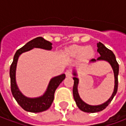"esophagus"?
I'll list each match as a JSON object with an SVG mask.
<instances>
[{
	"instance_id": "obj_1",
	"label": "esophagus",
	"mask_w": 126,
	"mask_h": 126,
	"mask_svg": "<svg viewBox=\"0 0 126 126\" xmlns=\"http://www.w3.org/2000/svg\"><path fill=\"white\" fill-rule=\"evenodd\" d=\"M65 74H66V76L67 77H71L72 76V71L70 70H66V72H65Z\"/></svg>"
}]
</instances>
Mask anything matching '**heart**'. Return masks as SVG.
Segmentation results:
<instances>
[{
  "label": "heart",
  "instance_id": "b5f03b06",
  "mask_svg": "<svg viewBox=\"0 0 126 126\" xmlns=\"http://www.w3.org/2000/svg\"><path fill=\"white\" fill-rule=\"evenodd\" d=\"M70 54L73 56H79L81 54L82 58H87L93 54V50L89 47L80 46H72L69 49Z\"/></svg>",
  "mask_w": 126,
  "mask_h": 126
}]
</instances>
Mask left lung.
<instances>
[{
    "mask_svg": "<svg viewBox=\"0 0 126 126\" xmlns=\"http://www.w3.org/2000/svg\"><path fill=\"white\" fill-rule=\"evenodd\" d=\"M97 52H99L100 56L97 60L92 59L91 62H96L97 60H105L107 61L111 66L113 73H114L115 77V86L113 94L109 99L107 101L105 102L104 103L99 105H90L84 103L82 101L79 96V92H78V84H79V79L77 77V72L74 71L73 74L74 77H73L74 79V86H73V97H74V101L76 102V104L79 108L80 110L84 112H87V113H96V112L101 111L102 110L106 108V107L108 106L112 99H113L114 96L116 94L117 91V87H118V74H119V64L117 63L115 56L111 50H110L106 47L103 44L99 42L97 43Z\"/></svg>",
    "mask_w": 126,
    "mask_h": 126,
    "instance_id": "8db88e82",
    "label": "left lung"
}]
</instances>
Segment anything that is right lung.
Instances as JSON below:
<instances>
[{
    "mask_svg": "<svg viewBox=\"0 0 126 126\" xmlns=\"http://www.w3.org/2000/svg\"><path fill=\"white\" fill-rule=\"evenodd\" d=\"M51 42L44 39L42 37H38L27 43L24 46L16 52L13 58V61L10 67L11 89L13 96L18 104L27 111L39 113L46 111L51 106L54 99V93L60 84L66 77L65 74L55 77L50 80L46 91L42 96L37 98H29L25 97L19 91L16 82V68L19 56L23 52L29 51L34 47L51 50L52 48Z\"/></svg>",
    "mask_w": 126,
    "mask_h": 126,
    "instance_id": "add662e5",
    "label": "right lung"
}]
</instances>
